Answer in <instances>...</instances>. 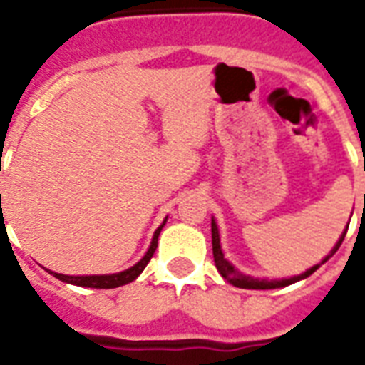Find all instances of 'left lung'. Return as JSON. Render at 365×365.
I'll list each match as a JSON object with an SVG mask.
<instances>
[{"label": "left lung", "mask_w": 365, "mask_h": 365, "mask_svg": "<svg viewBox=\"0 0 365 365\" xmlns=\"http://www.w3.org/2000/svg\"><path fill=\"white\" fill-rule=\"evenodd\" d=\"M346 229H349V225H346ZM346 229L341 233L339 240L335 242V246L331 248V252H329L326 257H324L320 263H317V265H312L311 269H307L305 272H301V274H297V277H289V278H278V280H267V278H254L250 277V274H242V272L239 271V269H235V265L231 263V261L225 257V254H223V248H222V239H220V229H217V223L216 220L212 217V250H214V263H216L217 271H220V274H222L225 280H227L229 284H233V286H237V288H244V289H274V288H284V286H289V284H295L299 282V280H303V278L311 277L312 272L317 271L318 267L324 265L326 261L331 257V255L339 250L341 242L345 240V235H346Z\"/></svg>", "instance_id": "8db88e82"}]
</instances>
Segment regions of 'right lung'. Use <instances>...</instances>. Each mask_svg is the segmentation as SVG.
Masks as SVG:
<instances>
[{
	"instance_id": "right-lung-1",
	"label": "right lung",
	"mask_w": 365,
	"mask_h": 365,
	"mask_svg": "<svg viewBox=\"0 0 365 365\" xmlns=\"http://www.w3.org/2000/svg\"><path fill=\"white\" fill-rule=\"evenodd\" d=\"M166 223H160L157 231L153 233V239H151V244H149L148 252L143 254V257L138 263L130 267V269H125L121 272H113V274H77V277H71V274H62V272H54V271H47L53 274L54 278H58L62 282L66 284H73V286H81V288H98V289H110V288H119V286H125V284L132 282V280H136L142 271L145 269V265L149 263V259L153 257L155 250H157V240H159V235L163 231Z\"/></svg>"
}]
</instances>
